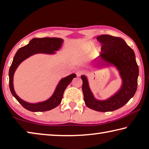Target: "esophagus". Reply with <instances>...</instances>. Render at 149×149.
Masks as SVG:
<instances>
[{
    "label": "esophagus",
    "mask_w": 149,
    "mask_h": 149,
    "mask_svg": "<svg viewBox=\"0 0 149 149\" xmlns=\"http://www.w3.org/2000/svg\"><path fill=\"white\" fill-rule=\"evenodd\" d=\"M75 72H76L77 76H80V75H81L82 74V70L81 69H78L75 70Z\"/></svg>",
    "instance_id": "34e87169"
}]
</instances>
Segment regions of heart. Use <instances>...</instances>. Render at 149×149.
I'll list each match as a JSON object with an SVG mask.
<instances>
[{"mask_svg": "<svg viewBox=\"0 0 149 149\" xmlns=\"http://www.w3.org/2000/svg\"><path fill=\"white\" fill-rule=\"evenodd\" d=\"M92 47H93V44H88L86 46V49L88 50H90ZM99 50H100V48H99V47L95 48V51H99Z\"/></svg>", "mask_w": 149, "mask_h": 149, "instance_id": "heart-1", "label": "heart"}]
</instances>
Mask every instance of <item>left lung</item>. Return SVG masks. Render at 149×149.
Instances as JSON below:
<instances>
[{
  "label": "left lung",
  "instance_id": "8db88e82",
  "mask_svg": "<svg viewBox=\"0 0 149 149\" xmlns=\"http://www.w3.org/2000/svg\"><path fill=\"white\" fill-rule=\"evenodd\" d=\"M101 54L95 61L100 67L111 65L118 70L122 84L115 94L106 100H97L91 91L87 77L82 75V92L86 105L96 111H113L123 107L134 97L137 88L139 67L135 53L123 39L109 35L97 36ZM96 65V64H95Z\"/></svg>",
  "mask_w": 149,
  "mask_h": 149
}]
</instances>
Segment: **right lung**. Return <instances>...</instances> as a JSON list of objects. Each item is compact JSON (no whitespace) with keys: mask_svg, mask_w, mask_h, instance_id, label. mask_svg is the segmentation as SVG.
Listing matches in <instances>:
<instances>
[{"mask_svg":"<svg viewBox=\"0 0 149 149\" xmlns=\"http://www.w3.org/2000/svg\"><path fill=\"white\" fill-rule=\"evenodd\" d=\"M63 40L60 38H35L30 40L27 45L18 49L13 59L12 63L9 70V86L12 95L21 105L27 110L32 112H43L56 108L61 103L65 90L72 79L77 77L71 74L60 80L55 92L48 100L37 103H30L22 100L15 93L13 84L14 74L15 70L22 61L36 54H54L61 47Z\"/></svg>","mask_w":149,"mask_h":149,"instance_id":"1","label":"right lung"}]
</instances>
